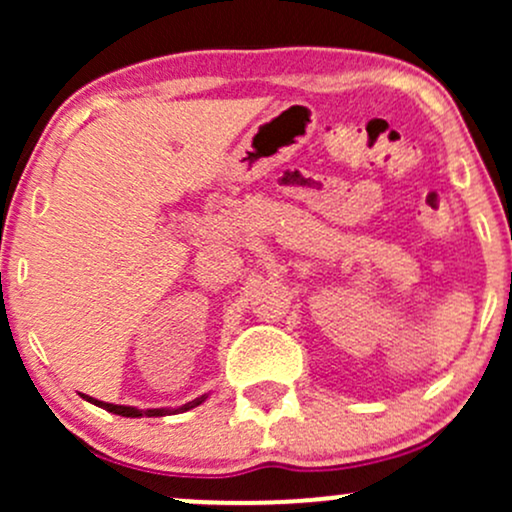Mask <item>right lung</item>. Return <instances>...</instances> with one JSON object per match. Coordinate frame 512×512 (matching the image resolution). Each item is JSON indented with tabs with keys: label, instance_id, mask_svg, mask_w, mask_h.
<instances>
[{
	"label": "right lung",
	"instance_id": "right-lung-1",
	"mask_svg": "<svg viewBox=\"0 0 512 512\" xmlns=\"http://www.w3.org/2000/svg\"><path fill=\"white\" fill-rule=\"evenodd\" d=\"M81 397H84L86 402L96 404V407H101V409H105V411H110V414H117V416H127V419H139V416H168V414H182V411H187V409H195V407H199V404H202L204 399H207L209 395H202V397L192 399V402L182 404V407H178V409H137V407H125V404H110V402H101V399H93V397H88V395H81Z\"/></svg>",
	"mask_w": 512,
	"mask_h": 512
}]
</instances>
